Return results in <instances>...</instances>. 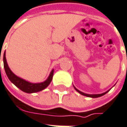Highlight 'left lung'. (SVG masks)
Wrapping results in <instances>:
<instances>
[{"label": "left lung", "instance_id": "8db88e82", "mask_svg": "<svg viewBox=\"0 0 127 127\" xmlns=\"http://www.w3.org/2000/svg\"><path fill=\"white\" fill-rule=\"evenodd\" d=\"M74 89L75 90L77 91V92H79V94H81V95H85V96H87V97H91V98H98V97H100V96H102L103 95H105V94H107V92L109 91H107L106 92H105V93H103V94H84V93H83V92H81L80 91H79L78 89H77L75 87H74Z\"/></svg>", "mask_w": 127, "mask_h": 127}]
</instances>
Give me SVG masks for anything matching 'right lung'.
<instances>
[{
	"instance_id": "right-lung-1",
	"label": "right lung",
	"mask_w": 127,
	"mask_h": 127,
	"mask_svg": "<svg viewBox=\"0 0 127 127\" xmlns=\"http://www.w3.org/2000/svg\"><path fill=\"white\" fill-rule=\"evenodd\" d=\"M3 63H4L5 71L7 76L8 77V79H10V81H11L12 84H14L17 88H19L21 91H24L25 93L32 94V93L41 91L42 90L45 89L46 87L50 84V83L52 81L54 69H53L51 71L49 77H48V79L46 81L41 82V83H36V84L30 83V82L27 81L23 79H21L17 76H16L15 74L10 70V69L9 68L8 65H7L6 58H5V52L3 54Z\"/></svg>"
}]
</instances>
